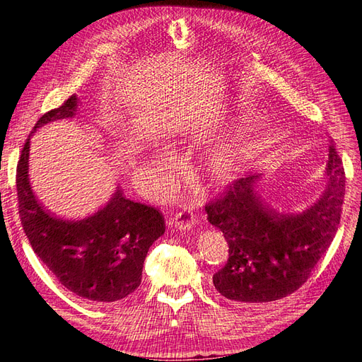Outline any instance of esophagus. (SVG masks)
I'll return each mask as SVG.
<instances>
[{"label": "esophagus", "instance_id": "esophagus-1", "mask_svg": "<svg viewBox=\"0 0 362 362\" xmlns=\"http://www.w3.org/2000/svg\"><path fill=\"white\" fill-rule=\"evenodd\" d=\"M194 222H196V216H194V210H193V206H190V205H182L181 208H180V211L173 216V218H172V223L177 226L178 229H190L193 225H194Z\"/></svg>", "mask_w": 362, "mask_h": 362}]
</instances>
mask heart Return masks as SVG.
Listing matches in <instances>:
<instances>
[{
	"instance_id": "obj_1",
	"label": "heart",
	"mask_w": 362,
	"mask_h": 362,
	"mask_svg": "<svg viewBox=\"0 0 362 362\" xmlns=\"http://www.w3.org/2000/svg\"><path fill=\"white\" fill-rule=\"evenodd\" d=\"M242 169V157L234 148H223L213 163V172L218 178H229Z\"/></svg>"
}]
</instances>
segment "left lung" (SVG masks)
<instances>
[{"instance_id": "1", "label": "left lung", "mask_w": 362, "mask_h": 362, "mask_svg": "<svg viewBox=\"0 0 362 362\" xmlns=\"http://www.w3.org/2000/svg\"><path fill=\"white\" fill-rule=\"evenodd\" d=\"M327 189L302 213H276L254 192L257 177L229 182L205 204L206 218L223 233L226 264L213 275L216 290L235 303H264L300 288L331 246L346 190L343 161L329 146Z\"/></svg>"}]
</instances>
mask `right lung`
Returning <instances> with one entry per match:
<instances>
[{"mask_svg": "<svg viewBox=\"0 0 362 362\" xmlns=\"http://www.w3.org/2000/svg\"><path fill=\"white\" fill-rule=\"evenodd\" d=\"M76 98L42 115L36 128L71 117ZM30 136L16 168L19 217L28 242L62 286L95 303L127 298L141 282V269L151 245L166 231L156 206L127 199L117 190L100 211L81 221L54 217L33 194L28 181Z\"/></svg>", "mask_w": 362, "mask_h": 362, "instance_id": "1", "label": "right lung"}]
</instances>
